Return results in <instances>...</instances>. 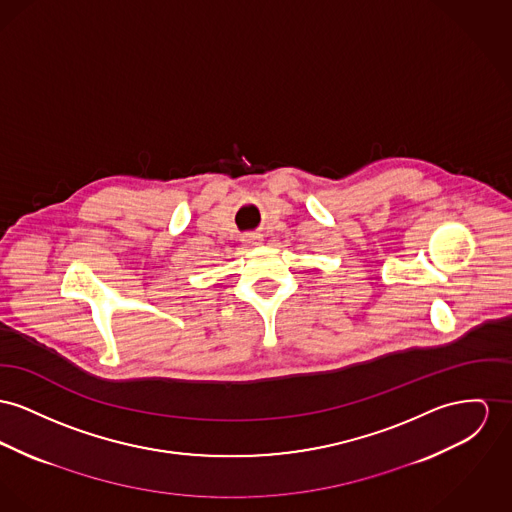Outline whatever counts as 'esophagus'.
Returning a JSON list of instances; mask_svg holds the SVG:
<instances>
[{
    "label": "esophagus",
    "instance_id": "1",
    "mask_svg": "<svg viewBox=\"0 0 512 512\" xmlns=\"http://www.w3.org/2000/svg\"><path fill=\"white\" fill-rule=\"evenodd\" d=\"M242 240H244L248 246H258V244H262V237H260V235H248V237H244Z\"/></svg>",
    "mask_w": 512,
    "mask_h": 512
}]
</instances>
